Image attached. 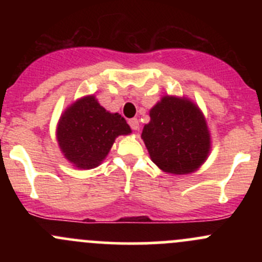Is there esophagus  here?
Masks as SVG:
<instances>
[{"label":"esophagus","instance_id":"esophagus-1","mask_svg":"<svg viewBox=\"0 0 262 262\" xmlns=\"http://www.w3.org/2000/svg\"><path fill=\"white\" fill-rule=\"evenodd\" d=\"M129 125H130V128L133 129V130H138L139 129V120L137 118H133V119H129Z\"/></svg>","mask_w":262,"mask_h":262}]
</instances>
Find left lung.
Masks as SVG:
<instances>
[{
	"instance_id": "1",
	"label": "left lung",
	"mask_w": 262,
	"mask_h": 262,
	"mask_svg": "<svg viewBox=\"0 0 262 262\" xmlns=\"http://www.w3.org/2000/svg\"><path fill=\"white\" fill-rule=\"evenodd\" d=\"M149 116L142 139L161 170L184 175L207 160L210 136L196 105L186 99L165 96L150 109Z\"/></svg>"
}]
</instances>
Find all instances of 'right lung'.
<instances>
[{
	"instance_id": "right-lung-1",
	"label": "right lung",
	"mask_w": 262,
	"mask_h": 262,
	"mask_svg": "<svg viewBox=\"0 0 262 262\" xmlns=\"http://www.w3.org/2000/svg\"><path fill=\"white\" fill-rule=\"evenodd\" d=\"M130 133L125 119L106 112L94 96L71 105L60 116L57 138L64 157L78 168L101 163L118 136Z\"/></svg>"
}]
</instances>
